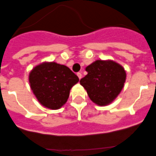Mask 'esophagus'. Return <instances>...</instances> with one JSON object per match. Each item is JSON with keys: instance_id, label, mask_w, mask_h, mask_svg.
<instances>
[{"instance_id": "esophagus-1", "label": "esophagus", "mask_w": 156, "mask_h": 156, "mask_svg": "<svg viewBox=\"0 0 156 156\" xmlns=\"http://www.w3.org/2000/svg\"><path fill=\"white\" fill-rule=\"evenodd\" d=\"M77 75H78V78H79V79H81V78H82V73H81L80 72L77 73Z\"/></svg>"}]
</instances>
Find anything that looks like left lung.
Wrapping results in <instances>:
<instances>
[{"label":"left lung","mask_w":156,"mask_h":156,"mask_svg":"<svg viewBox=\"0 0 156 156\" xmlns=\"http://www.w3.org/2000/svg\"><path fill=\"white\" fill-rule=\"evenodd\" d=\"M87 72L80 80L90 99L99 105L110 104L123 87L125 70L114 61L97 60L86 68Z\"/></svg>","instance_id":"left-lung-1"}]
</instances>
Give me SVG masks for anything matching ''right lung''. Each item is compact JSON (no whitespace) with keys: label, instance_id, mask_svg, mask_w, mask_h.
Returning <instances> with one entry per match:
<instances>
[{"label":"right lung","instance_id":"1","mask_svg":"<svg viewBox=\"0 0 156 156\" xmlns=\"http://www.w3.org/2000/svg\"><path fill=\"white\" fill-rule=\"evenodd\" d=\"M79 78L70 69L57 63H43L29 74L31 89L42 105L57 110L65 104L71 87Z\"/></svg>","mask_w":156,"mask_h":156}]
</instances>
